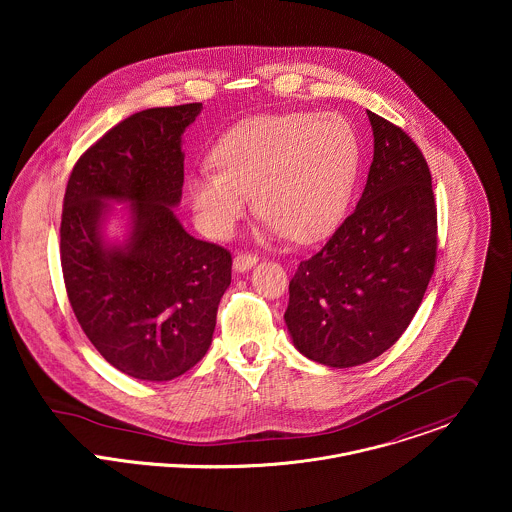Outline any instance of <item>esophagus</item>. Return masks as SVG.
I'll return each instance as SVG.
<instances>
[{"mask_svg":"<svg viewBox=\"0 0 512 512\" xmlns=\"http://www.w3.org/2000/svg\"><path fill=\"white\" fill-rule=\"evenodd\" d=\"M256 262H258V256H256V254H252V252H238V254L234 256V270H236V272H246V270H250Z\"/></svg>","mask_w":512,"mask_h":512,"instance_id":"1","label":"esophagus"}]
</instances>
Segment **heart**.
<instances>
[{
    "label": "heart",
    "instance_id": "heart-1",
    "mask_svg": "<svg viewBox=\"0 0 512 512\" xmlns=\"http://www.w3.org/2000/svg\"><path fill=\"white\" fill-rule=\"evenodd\" d=\"M189 195L203 230L226 238L254 203L268 228L309 242L343 217L359 169V140L339 114H264L220 138Z\"/></svg>",
    "mask_w": 512,
    "mask_h": 512
}]
</instances>
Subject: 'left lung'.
<instances>
[{
    "instance_id": "obj_1",
    "label": "left lung",
    "mask_w": 512,
    "mask_h": 512,
    "mask_svg": "<svg viewBox=\"0 0 512 512\" xmlns=\"http://www.w3.org/2000/svg\"><path fill=\"white\" fill-rule=\"evenodd\" d=\"M374 155L363 197L327 244L299 262L286 325L321 365H365L416 315L436 268L438 209L424 153L396 124L366 112Z\"/></svg>"
}]
</instances>
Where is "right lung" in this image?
<instances>
[{"label":"right lung","mask_w":512,"mask_h":512,"mask_svg":"<svg viewBox=\"0 0 512 512\" xmlns=\"http://www.w3.org/2000/svg\"><path fill=\"white\" fill-rule=\"evenodd\" d=\"M201 108L132 114L78 157L65 191L61 266L76 321L110 365L140 380H171L205 357L230 286V252L197 240L173 215L181 136ZM106 200L131 203L122 247L103 240Z\"/></svg>","instance_id":"obj_1"}]
</instances>
